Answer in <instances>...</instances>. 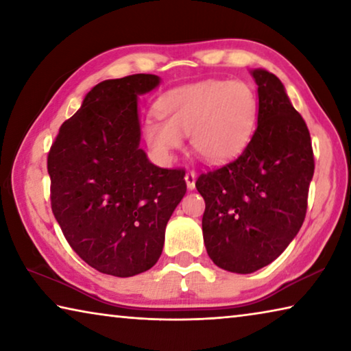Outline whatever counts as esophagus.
I'll return each instance as SVG.
<instances>
[{
  "instance_id": "obj_1",
  "label": "esophagus",
  "mask_w": 351,
  "mask_h": 351,
  "mask_svg": "<svg viewBox=\"0 0 351 351\" xmlns=\"http://www.w3.org/2000/svg\"><path fill=\"white\" fill-rule=\"evenodd\" d=\"M184 180H186L187 189L189 190H193L195 189V181H197V173H195V171H187L186 178H184Z\"/></svg>"
}]
</instances>
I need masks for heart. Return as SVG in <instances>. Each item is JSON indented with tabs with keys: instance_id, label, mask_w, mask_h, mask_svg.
Here are the masks:
<instances>
[{
	"instance_id": "obj_1",
	"label": "heart",
	"mask_w": 351,
	"mask_h": 351,
	"mask_svg": "<svg viewBox=\"0 0 351 351\" xmlns=\"http://www.w3.org/2000/svg\"><path fill=\"white\" fill-rule=\"evenodd\" d=\"M161 117H148L144 139L161 158H171L190 136L192 150L223 164L245 150L255 132L258 97L243 80H204L175 88L158 100Z\"/></svg>"
}]
</instances>
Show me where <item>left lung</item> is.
<instances>
[{
	"label": "left lung",
	"mask_w": 351,
	"mask_h": 351,
	"mask_svg": "<svg viewBox=\"0 0 351 351\" xmlns=\"http://www.w3.org/2000/svg\"><path fill=\"white\" fill-rule=\"evenodd\" d=\"M257 83V128L235 161L197 180L206 201L203 237L221 269L251 274L269 265L299 232L314 173L310 132L283 83L252 69Z\"/></svg>",
	"instance_id": "left-lung-1"
}]
</instances>
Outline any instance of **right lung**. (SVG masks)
I'll return each mask as SVG.
<instances>
[{
    "label": "right lung",
    "mask_w": 351,
    "mask_h": 351,
    "mask_svg": "<svg viewBox=\"0 0 351 351\" xmlns=\"http://www.w3.org/2000/svg\"><path fill=\"white\" fill-rule=\"evenodd\" d=\"M159 83L153 74L100 82L47 154L51 206L64 239L108 276L132 277L156 263L187 190L184 170L156 167L139 147L138 96Z\"/></svg>",
    "instance_id": "obj_1"
}]
</instances>
